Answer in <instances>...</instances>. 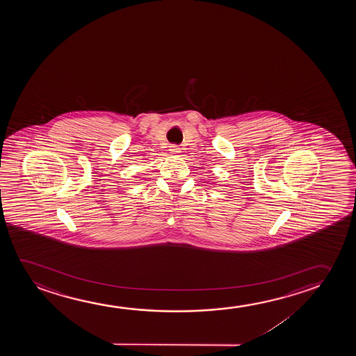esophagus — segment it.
Masks as SVG:
<instances>
[{"label":"esophagus","instance_id":"obj_1","mask_svg":"<svg viewBox=\"0 0 356 356\" xmlns=\"http://www.w3.org/2000/svg\"><path fill=\"white\" fill-rule=\"evenodd\" d=\"M169 151H170L171 153H174V154H177V153H180L181 148L177 146V145H172V146H170V149H169Z\"/></svg>","mask_w":356,"mask_h":356}]
</instances>
